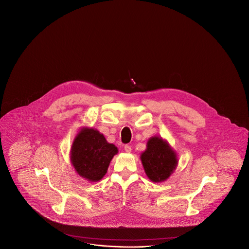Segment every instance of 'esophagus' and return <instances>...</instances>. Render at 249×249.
<instances>
[{"mask_svg":"<svg viewBox=\"0 0 249 249\" xmlns=\"http://www.w3.org/2000/svg\"><path fill=\"white\" fill-rule=\"evenodd\" d=\"M124 149H125V151H126L127 153H130V152H131V146L129 145V144H126V145L124 146Z\"/></svg>","mask_w":249,"mask_h":249,"instance_id":"1","label":"esophagus"}]
</instances>
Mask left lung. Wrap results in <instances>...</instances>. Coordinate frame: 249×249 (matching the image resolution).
Wrapping results in <instances>:
<instances>
[{
    "instance_id": "left-lung-1",
    "label": "left lung",
    "mask_w": 249,
    "mask_h": 249,
    "mask_svg": "<svg viewBox=\"0 0 249 249\" xmlns=\"http://www.w3.org/2000/svg\"><path fill=\"white\" fill-rule=\"evenodd\" d=\"M140 159L146 177L154 183L166 181L174 174L178 164L177 152L160 136L148 139Z\"/></svg>"
}]
</instances>
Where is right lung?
Returning <instances> with one entry per match:
<instances>
[{
  "label": "right lung",
  "instance_id": "add662e5",
  "mask_svg": "<svg viewBox=\"0 0 249 249\" xmlns=\"http://www.w3.org/2000/svg\"><path fill=\"white\" fill-rule=\"evenodd\" d=\"M118 147L107 141L99 130L83 127L71 143L70 160L75 172L89 182H98L106 176Z\"/></svg>",
  "mask_w": 249,
  "mask_h": 249
}]
</instances>
